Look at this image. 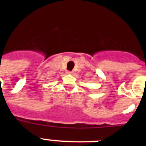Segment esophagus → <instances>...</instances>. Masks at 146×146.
I'll list each match as a JSON object with an SVG mask.
<instances>
[{
	"label": "esophagus",
	"instance_id": "esophagus-1",
	"mask_svg": "<svg viewBox=\"0 0 146 146\" xmlns=\"http://www.w3.org/2000/svg\"><path fill=\"white\" fill-rule=\"evenodd\" d=\"M72 73H73V72H71V71H67L66 72V74H72Z\"/></svg>",
	"mask_w": 146,
	"mask_h": 146
}]
</instances>
